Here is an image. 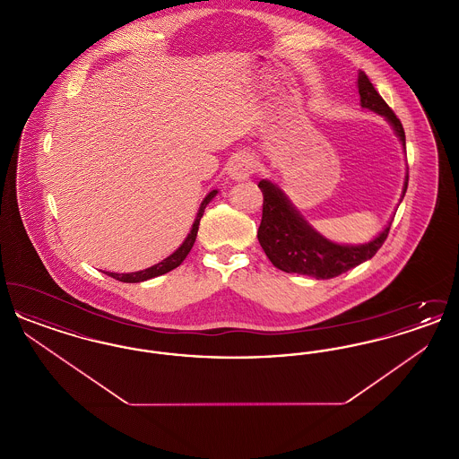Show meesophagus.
<instances>
[{
  "label": "esophagus",
  "mask_w": 459,
  "mask_h": 459,
  "mask_svg": "<svg viewBox=\"0 0 459 459\" xmlns=\"http://www.w3.org/2000/svg\"><path fill=\"white\" fill-rule=\"evenodd\" d=\"M256 161L249 153L234 154L227 165V174L232 180H246L255 172Z\"/></svg>",
  "instance_id": "34e87169"
}]
</instances>
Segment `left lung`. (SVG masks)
<instances>
[{"mask_svg": "<svg viewBox=\"0 0 459 459\" xmlns=\"http://www.w3.org/2000/svg\"><path fill=\"white\" fill-rule=\"evenodd\" d=\"M358 92L361 98V107L385 117L406 150V135L401 120L382 100L377 89L373 88L365 72L358 74ZM408 178L410 177L406 175L401 201L408 189ZM258 187L263 193V217L258 229V240L273 266L287 273L307 275L318 281L333 279L375 256L384 240L387 239L393 225L394 219H391L387 227L370 242L358 246L337 244L318 234L303 219L279 186L263 178Z\"/></svg>", "mask_w": 459, "mask_h": 459, "instance_id": "1", "label": "left lung"}]
</instances>
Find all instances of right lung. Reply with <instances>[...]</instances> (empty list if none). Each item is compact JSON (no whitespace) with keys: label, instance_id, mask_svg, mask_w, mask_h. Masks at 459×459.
<instances>
[{"label":"right lung","instance_id":"1","mask_svg":"<svg viewBox=\"0 0 459 459\" xmlns=\"http://www.w3.org/2000/svg\"><path fill=\"white\" fill-rule=\"evenodd\" d=\"M217 189L215 191H212V193H208V196L203 199V203H201V206H199V212H197L196 220H195V223H193V229H191V232L187 234V238L186 240L180 244V247L172 253L169 258H165L163 262L156 263L153 266H150V268H146V270H141V272H132V273H113V272H107V275L109 277H113V279H117V281H120V282H127V284H135V282H144V281H150V279H154V277H158V275H163V273H167V272H170V270H174L177 268L180 263L186 260V256L189 255V251H191V247L195 246V240H196L197 236V229H199V220L203 217V213H204V208H206V204L213 199V197L217 196Z\"/></svg>","mask_w":459,"mask_h":459}]
</instances>
